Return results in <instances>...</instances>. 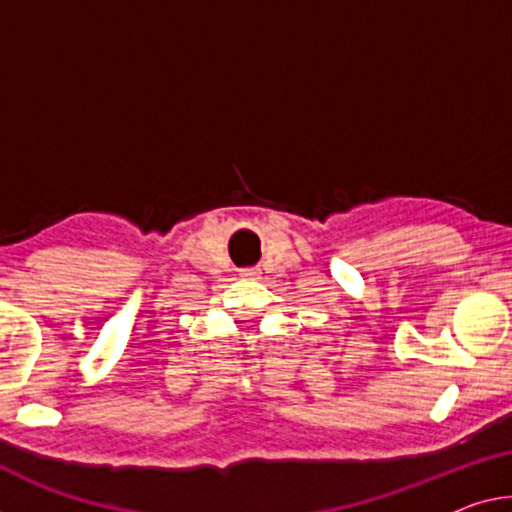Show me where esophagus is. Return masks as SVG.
Masks as SVG:
<instances>
[{"label": "esophagus", "instance_id": "obj_1", "mask_svg": "<svg viewBox=\"0 0 512 512\" xmlns=\"http://www.w3.org/2000/svg\"><path fill=\"white\" fill-rule=\"evenodd\" d=\"M240 274L245 279H258V277H261V272H258L256 267H245V270H240Z\"/></svg>", "mask_w": 512, "mask_h": 512}]
</instances>
